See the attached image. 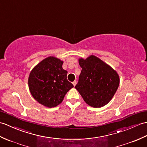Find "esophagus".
<instances>
[{
    "label": "esophagus",
    "instance_id": "esophagus-1",
    "mask_svg": "<svg viewBox=\"0 0 147 147\" xmlns=\"http://www.w3.org/2000/svg\"><path fill=\"white\" fill-rule=\"evenodd\" d=\"M76 83H77V81H73V84L74 85V86H76Z\"/></svg>",
    "mask_w": 147,
    "mask_h": 147
}]
</instances>
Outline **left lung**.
<instances>
[{"label":"left lung","mask_w":147,"mask_h":147,"mask_svg":"<svg viewBox=\"0 0 147 147\" xmlns=\"http://www.w3.org/2000/svg\"><path fill=\"white\" fill-rule=\"evenodd\" d=\"M82 70L75 86L86 103L93 108L107 105L120 84L117 71L94 55L78 59Z\"/></svg>","instance_id":"left-lung-1"}]
</instances>
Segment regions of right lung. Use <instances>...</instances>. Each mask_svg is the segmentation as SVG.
<instances>
[{"label": "right lung", "instance_id": "add662e5", "mask_svg": "<svg viewBox=\"0 0 147 147\" xmlns=\"http://www.w3.org/2000/svg\"><path fill=\"white\" fill-rule=\"evenodd\" d=\"M63 61L47 57L30 71L28 86L35 100L47 108L57 107L62 103L67 92L73 88L67 80V71L63 69Z\"/></svg>", "mask_w": 147, "mask_h": 147}]
</instances>
